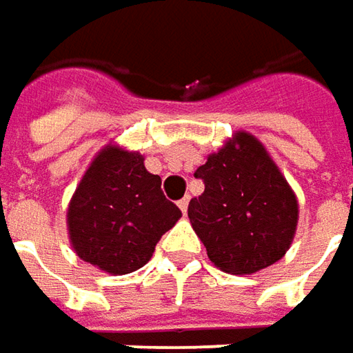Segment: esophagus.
<instances>
[{"mask_svg": "<svg viewBox=\"0 0 353 353\" xmlns=\"http://www.w3.org/2000/svg\"><path fill=\"white\" fill-rule=\"evenodd\" d=\"M188 200H190L188 196H184L183 200H179V208H181L183 214H186V210H188Z\"/></svg>", "mask_w": 353, "mask_h": 353, "instance_id": "esophagus-1", "label": "esophagus"}]
</instances>
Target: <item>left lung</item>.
<instances>
[{"mask_svg":"<svg viewBox=\"0 0 353 353\" xmlns=\"http://www.w3.org/2000/svg\"><path fill=\"white\" fill-rule=\"evenodd\" d=\"M194 176L204 192L190 200L188 218L218 269L251 275L287 253L299 202L259 139L237 131Z\"/></svg>","mask_w":353,"mask_h":353,"instance_id":"8db88e82","label":"left lung"}]
</instances>
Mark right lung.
<instances>
[{"instance_id": "1", "label": "right lung", "mask_w": 353, "mask_h": 353, "mask_svg": "<svg viewBox=\"0 0 353 353\" xmlns=\"http://www.w3.org/2000/svg\"><path fill=\"white\" fill-rule=\"evenodd\" d=\"M137 151L105 145L68 204L66 224L76 255L110 275L141 269L157 241L183 212L165 198L161 176Z\"/></svg>"}]
</instances>
